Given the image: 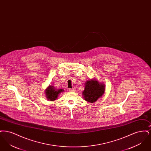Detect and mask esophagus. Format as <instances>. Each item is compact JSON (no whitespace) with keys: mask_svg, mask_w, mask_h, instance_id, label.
<instances>
[{"mask_svg":"<svg viewBox=\"0 0 151 151\" xmlns=\"http://www.w3.org/2000/svg\"><path fill=\"white\" fill-rule=\"evenodd\" d=\"M68 91H69L70 92H75V88H73L72 89L70 88V89H68Z\"/></svg>","mask_w":151,"mask_h":151,"instance_id":"34e87169","label":"esophagus"}]
</instances>
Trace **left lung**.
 Listing matches in <instances>:
<instances>
[{"label":"left lung","instance_id":"8db88e82","mask_svg":"<svg viewBox=\"0 0 151 151\" xmlns=\"http://www.w3.org/2000/svg\"><path fill=\"white\" fill-rule=\"evenodd\" d=\"M85 86L83 94L84 100L88 102H96L104 93L105 86L96 80L86 81Z\"/></svg>","mask_w":151,"mask_h":151}]
</instances>
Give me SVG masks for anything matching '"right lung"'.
<instances>
[{
	"label": "right lung",
	"instance_id": "obj_1",
	"mask_svg": "<svg viewBox=\"0 0 151 151\" xmlns=\"http://www.w3.org/2000/svg\"><path fill=\"white\" fill-rule=\"evenodd\" d=\"M63 90L62 89H56L54 86H49L46 89V94L47 99L50 101L55 100L58 98L59 94L63 92Z\"/></svg>",
	"mask_w": 151,
	"mask_h": 151
}]
</instances>
